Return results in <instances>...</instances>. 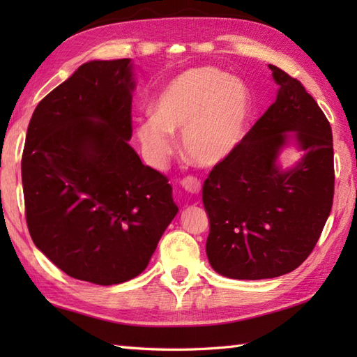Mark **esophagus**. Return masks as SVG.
<instances>
[{
	"mask_svg": "<svg viewBox=\"0 0 357 357\" xmlns=\"http://www.w3.org/2000/svg\"><path fill=\"white\" fill-rule=\"evenodd\" d=\"M181 185H183L184 190L190 195H198L201 192V181L198 178L187 176L181 181Z\"/></svg>",
	"mask_w": 357,
	"mask_h": 357,
	"instance_id": "34e87169",
	"label": "esophagus"
}]
</instances>
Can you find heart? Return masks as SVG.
<instances>
[{"label":"heart","instance_id":"heart-1","mask_svg":"<svg viewBox=\"0 0 357 357\" xmlns=\"http://www.w3.org/2000/svg\"><path fill=\"white\" fill-rule=\"evenodd\" d=\"M155 116L135 128L147 161L161 167L173 151L174 133H183L184 153L192 164L213 169L225 162L244 141L252 100L241 81L216 67L181 72L159 90Z\"/></svg>","mask_w":357,"mask_h":357}]
</instances>
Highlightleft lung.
I'll list each match as a JSON object with an SVG mask.
<instances>
[{"instance_id": "8db88e82", "label": "left lung", "mask_w": 357, "mask_h": 357, "mask_svg": "<svg viewBox=\"0 0 357 357\" xmlns=\"http://www.w3.org/2000/svg\"><path fill=\"white\" fill-rule=\"evenodd\" d=\"M268 69L279 86L276 101L202 187L208 262L231 279H270L298 268L313 252L335 195L328 119L298 79ZM291 143L305 155L282 169L278 155Z\"/></svg>"}]
</instances>
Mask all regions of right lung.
<instances>
[{
    "label": "right lung",
    "instance_id": "1",
    "mask_svg": "<svg viewBox=\"0 0 357 357\" xmlns=\"http://www.w3.org/2000/svg\"><path fill=\"white\" fill-rule=\"evenodd\" d=\"M135 86L128 58L79 66L36 105L22 153L33 244L96 285L141 275L178 213L169 179L128 144Z\"/></svg>",
    "mask_w": 357,
    "mask_h": 357
}]
</instances>
